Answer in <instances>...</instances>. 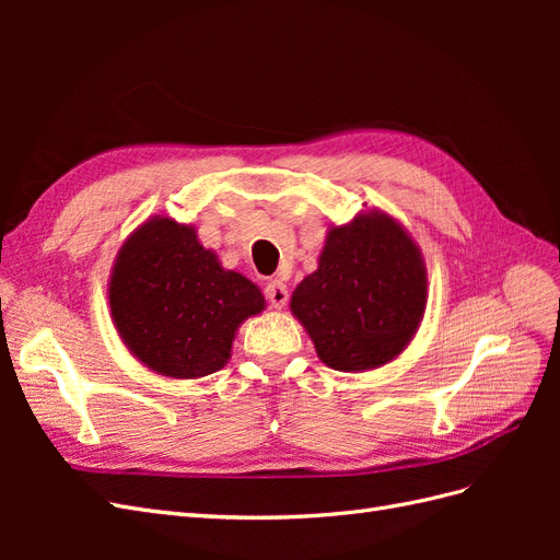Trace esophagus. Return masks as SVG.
Listing matches in <instances>:
<instances>
[{
	"label": "esophagus",
	"mask_w": 560,
	"mask_h": 560,
	"mask_svg": "<svg viewBox=\"0 0 560 560\" xmlns=\"http://www.w3.org/2000/svg\"><path fill=\"white\" fill-rule=\"evenodd\" d=\"M264 294H266L268 303H270V306H273V308H282L284 303H287V299H290V292H287V284L280 282V280H270V282L266 284Z\"/></svg>",
	"instance_id": "esophagus-1"
}]
</instances>
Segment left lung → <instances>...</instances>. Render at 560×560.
<instances>
[{
  "label": "left lung",
  "mask_w": 560,
  "mask_h": 560,
  "mask_svg": "<svg viewBox=\"0 0 560 560\" xmlns=\"http://www.w3.org/2000/svg\"><path fill=\"white\" fill-rule=\"evenodd\" d=\"M425 306V259L409 231L383 210L331 226L317 270L290 301L317 358L348 374L393 362L413 341Z\"/></svg>",
  "instance_id": "obj_1"
}]
</instances>
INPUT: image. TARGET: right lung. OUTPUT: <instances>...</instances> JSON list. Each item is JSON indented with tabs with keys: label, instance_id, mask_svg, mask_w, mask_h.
Segmentation results:
<instances>
[{
	"label": "right lung",
	"instance_id": "right-lung-1",
	"mask_svg": "<svg viewBox=\"0 0 560 560\" xmlns=\"http://www.w3.org/2000/svg\"><path fill=\"white\" fill-rule=\"evenodd\" d=\"M112 322L132 358L167 378H202L231 358L238 327L266 308L245 276L226 270L191 224L149 217L116 254Z\"/></svg>",
	"mask_w": 560,
	"mask_h": 560
}]
</instances>
